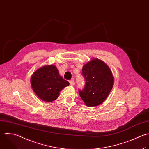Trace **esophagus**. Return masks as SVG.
Here are the masks:
<instances>
[{"label": "esophagus", "mask_w": 149, "mask_h": 149, "mask_svg": "<svg viewBox=\"0 0 149 149\" xmlns=\"http://www.w3.org/2000/svg\"><path fill=\"white\" fill-rule=\"evenodd\" d=\"M69 82H70V85L71 86H73V85H74V84H75V82H74V80H70V81H69Z\"/></svg>", "instance_id": "obj_1"}]
</instances>
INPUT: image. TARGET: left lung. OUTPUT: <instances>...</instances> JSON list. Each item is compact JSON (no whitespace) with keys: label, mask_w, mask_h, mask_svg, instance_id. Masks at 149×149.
<instances>
[{"label":"left lung","mask_w":149,"mask_h":149,"mask_svg":"<svg viewBox=\"0 0 149 149\" xmlns=\"http://www.w3.org/2000/svg\"><path fill=\"white\" fill-rule=\"evenodd\" d=\"M82 74L85 85L83 90H79L80 97L88 106L100 105L106 100L114 85L109 67L103 61L94 58L83 66Z\"/></svg>","instance_id":"left-lung-1"}]
</instances>
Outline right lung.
Wrapping results in <instances>:
<instances>
[{
  "label": "right lung",
  "mask_w": 149,
  "mask_h": 149,
  "mask_svg": "<svg viewBox=\"0 0 149 149\" xmlns=\"http://www.w3.org/2000/svg\"><path fill=\"white\" fill-rule=\"evenodd\" d=\"M32 88L42 100L51 102L57 99L60 92L69 85V82L59 75L54 65H44L32 74L31 78Z\"/></svg>",
  "instance_id": "obj_1"
}]
</instances>
